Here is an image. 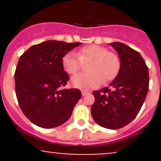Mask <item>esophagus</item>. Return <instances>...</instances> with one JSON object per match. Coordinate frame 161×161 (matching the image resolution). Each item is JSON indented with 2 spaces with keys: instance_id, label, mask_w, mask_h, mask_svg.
Segmentation results:
<instances>
[{
  "instance_id": "34e87169",
  "label": "esophagus",
  "mask_w": 161,
  "mask_h": 161,
  "mask_svg": "<svg viewBox=\"0 0 161 161\" xmlns=\"http://www.w3.org/2000/svg\"><path fill=\"white\" fill-rule=\"evenodd\" d=\"M81 92H82V95L83 96L86 95H87V94L88 93V92L86 91V90H82V91H81Z\"/></svg>"
}]
</instances>
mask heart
<instances>
[{"label": "heart", "instance_id": "1", "mask_svg": "<svg viewBox=\"0 0 161 161\" xmlns=\"http://www.w3.org/2000/svg\"><path fill=\"white\" fill-rule=\"evenodd\" d=\"M88 63V72L74 75L71 79L73 86L82 90H89L101 84L102 80L108 82L116 76L120 69V60L115 53L103 46L88 45L77 51L66 53L62 59L64 69L67 73H76L83 64Z\"/></svg>", "mask_w": 161, "mask_h": 161}]
</instances>
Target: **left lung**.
<instances>
[{"label": "left lung", "instance_id": "obj_1", "mask_svg": "<svg viewBox=\"0 0 161 161\" xmlns=\"http://www.w3.org/2000/svg\"><path fill=\"white\" fill-rule=\"evenodd\" d=\"M110 45L119 54L120 69L114 81L93 92L92 116L104 128H123L136 118L148 92V68L138 51L120 42Z\"/></svg>", "mask_w": 161, "mask_h": 161}]
</instances>
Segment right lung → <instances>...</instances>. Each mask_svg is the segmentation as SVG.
Wrapping results in <instances>:
<instances>
[{
  "label": "right lung",
  "instance_id": "1",
  "mask_svg": "<svg viewBox=\"0 0 161 161\" xmlns=\"http://www.w3.org/2000/svg\"><path fill=\"white\" fill-rule=\"evenodd\" d=\"M81 42L49 40L29 47L16 68V95L22 111L32 123L45 129L64 124L82 97L77 88H62L69 77L63 57Z\"/></svg>",
  "mask_w": 161,
  "mask_h": 161
}]
</instances>
